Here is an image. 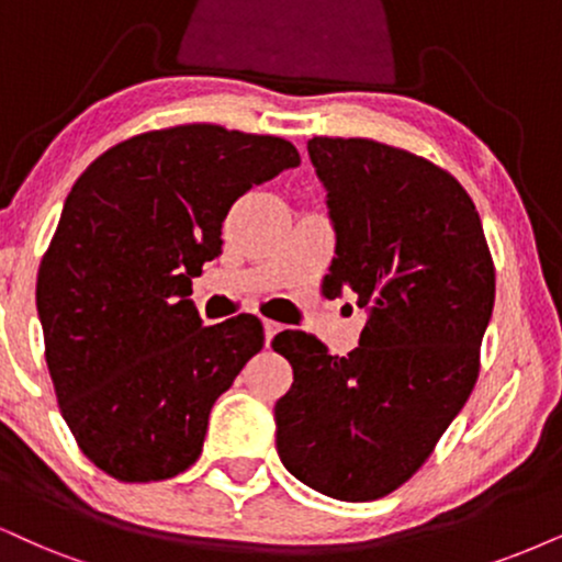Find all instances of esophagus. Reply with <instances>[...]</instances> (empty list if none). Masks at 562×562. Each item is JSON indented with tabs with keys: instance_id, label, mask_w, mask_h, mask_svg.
Instances as JSON below:
<instances>
[{
	"instance_id": "obj_1",
	"label": "esophagus",
	"mask_w": 562,
	"mask_h": 562,
	"mask_svg": "<svg viewBox=\"0 0 562 562\" xmlns=\"http://www.w3.org/2000/svg\"><path fill=\"white\" fill-rule=\"evenodd\" d=\"M262 328H266V344H270V341H273V336L281 330V323L266 321V323H262Z\"/></svg>"
}]
</instances>
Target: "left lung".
<instances>
[{
	"instance_id": "left-lung-1",
	"label": "left lung",
	"mask_w": 562,
	"mask_h": 562,
	"mask_svg": "<svg viewBox=\"0 0 562 562\" xmlns=\"http://www.w3.org/2000/svg\"><path fill=\"white\" fill-rule=\"evenodd\" d=\"M307 150L336 228L325 294L355 292L370 317L346 357L304 330L273 338L294 370L276 401V448L317 493L378 501L429 459L472 396L493 255L469 192L427 158L367 137H313Z\"/></svg>"
}]
</instances>
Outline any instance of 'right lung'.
<instances>
[{
  "label": "right lung",
  "instance_id": "add662e5",
  "mask_svg": "<svg viewBox=\"0 0 562 562\" xmlns=\"http://www.w3.org/2000/svg\"><path fill=\"white\" fill-rule=\"evenodd\" d=\"M296 164L283 137L179 124L114 145L72 184L36 304L59 412L101 472L158 482L198 461L266 334L255 315L203 325L192 279L221 255L234 200Z\"/></svg>",
  "mask_w": 562,
  "mask_h": 562
}]
</instances>
